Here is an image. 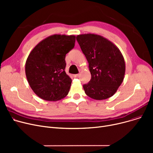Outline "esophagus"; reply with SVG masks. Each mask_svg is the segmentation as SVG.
Segmentation results:
<instances>
[{"label": "esophagus", "instance_id": "esophagus-1", "mask_svg": "<svg viewBox=\"0 0 153 153\" xmlns=\"http://www.w3.org/2000/svg\"><path fill=\"white\" fill-rule=\"evenodd\" d=\"M73 76H74V77H78L79 76V74H74V75H73Z\"/></svg>", "mask_w": 153, "mask_h": 153}]
</instances>
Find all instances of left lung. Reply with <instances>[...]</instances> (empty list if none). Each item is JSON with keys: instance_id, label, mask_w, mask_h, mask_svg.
Wrapping results in <instances>:
<instances>
[{"instance_id": "8db88e82", "label": "left lung", "mask_w": 153, "mask_h": 153, "mask_svg": "<svg viewBox=\"0 0 153 153\" xmlns=\"http://www.w3.org/2000/svg\"><path fill=\"white\" fill-rule=\"evenodd\" d=\"M76 39L89 62L91 74L89 82L83 85L85 93L97 100L111 97L125 77V62L121 51L110 40L99 35H79Z\"/></svg>"}]
</instances>
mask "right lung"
<instances>
[{
    "mask_svg": "<svg viewBox=\"0 0 153 153\" xmlns=\"http://www.w3.org/2000/svg\"><path fill=\"white\" fill-rule=\"evenodd\" d=\"M76 36L55 34L38 43L25 63L28 82L35 94L48 101L68 94L72 79L65 71L66 54L74 47Z\"/></svg>",
    "mask_w": 153,
    "mask_h": 153,
    "instance_id": "obj_1",
    "label": "right lung"
}]
</instances>
